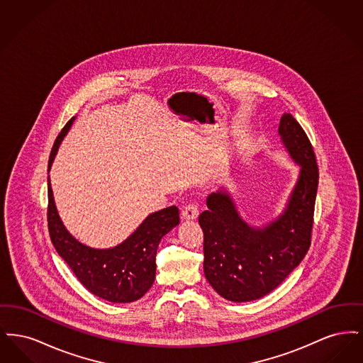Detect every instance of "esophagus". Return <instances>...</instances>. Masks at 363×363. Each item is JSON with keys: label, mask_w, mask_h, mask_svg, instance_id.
Wrapping results in <instances>:
<instances>
[{"label": "esophagus", "mask_w": 363, "mask_h": 363, "mask_svg": "<svg viewBox=\"0 0 363 363\" xmlns=\"http://www.w3.org/2000/svg\"><path fill=\"white\" fill-rule=\"evenodd\" d=\"M182 216L185 219H196L199 216V207L194 203L186 204L185 207L182 208Z\"/></svg>", "instance_id": "obj_1"}]
</instances>
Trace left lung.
<instances>
[{"label":"left lung","mask_w":363,"mask_h":363,"mask_svg":"<svg viewBox=\"0 0 363 363\" xmlns=\"http://www.w3.org/2000/svg\"><path fill=\"white\" fill-rule=\"evenodd\" d=\"M279 135L301 166L287 208L275 222L253 228L238 215L225 191L209 194L199 216L204 231V274L219 295L247 302L271 293L299 265L311 247L318 167L311 140L291 114Z\"/></svg>","instance_id":"obj_1"}]
</instances>
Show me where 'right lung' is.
<instances>
[{
  "label": "right lung",
  "instance_id": "1",
  "mask_svg": "<svg viewBox=\"0 0 363 363\" xmlns=\"http://www.w3.org/2000/svg\"><path fill=\"white\" fill-rule=\"evenodd\" d=\"M72 118L55 138L49 157V170L54 156L68 133ZM48 225L57 253L69 265L73 274L89 293L114 303H128L147 293L156 272V250L164 234L179 223V209L164 208L151 213L138 230L113 249H92L76 241L62 225L54 204L50 178Z\"/></svg>",
  "mask_w": 363,
  "mask_h": 363
}]
</instances>
